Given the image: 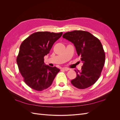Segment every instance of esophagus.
<instances>
[{
  "label": "esophagus",
  "mask_w": 120,
  "mask_h": 120,
  "mask_svg": "<svg viewBox=\"0 0 120 120\" xmlns=\"http://www.w3.org/2000/svg\"><path fill=\"white\" fill-rule=\"evenodd\" d=\"M61 70H64V71H68L69 70H70V69H69L68 68H61Z\"/></svg>",
  "instance_id": "esophagus-1"
}]
</instances>
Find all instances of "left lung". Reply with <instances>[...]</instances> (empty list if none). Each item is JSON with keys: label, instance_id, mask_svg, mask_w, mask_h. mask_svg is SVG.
<instances>
[{"label": "left lung", "instance_id": "obj_1", "mask_svg": "<svg viewBox=\"0 0 120 120\" xmlns=\"http://www.w3.org/2000/svg\"><path fill=\"white\" fill-rule=\"evenodd\" d=\"M64 38L71 42L83 62L81 71H75L77 77L71 84L84 89L95 83L101 75L105 64V53L100 40L89 32L74 30L63 34Z\"/></svg>", "mask_w": 120, "mask_h": 120}]
</instances>
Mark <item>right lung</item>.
Segmentation results:
<instances>
[{
  "label": "right lung",
  "instance_id": "1",
  "mask_svg": "<svg viewBox=\"0 0 120 120\" xmlns=\"http://www.w3.org/2000/svg\"><path fill=\"white\" fill-rule=\"evenodd\" d=\"M62 34V32H37L21 43L16 62L24 82L31 89L41 91L48 88L60 71L56 67L45 65L44 56Z\"/></svg>",
  "mask_w": 120,
  "mask_h": 120
}]
</instances>
